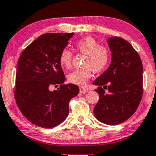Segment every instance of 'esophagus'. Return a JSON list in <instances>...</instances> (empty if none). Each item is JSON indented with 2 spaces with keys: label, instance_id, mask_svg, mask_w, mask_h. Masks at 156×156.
<instances>
[{
  "label": "esophagus",
  "instance_id": "34e87169",
  "mask_svg": "<svg viewBox=\"0 0 156 156\" xmlns=\"http://www.w3.org/2000/svg\"><path fill=\"white\" fill-rule=\"evenodd\" d=\"M89 90L87 88H86V87H80V92L81 93H87L88 92Z\"/></svg>",
  "mask_w": 156,
  "mask_h": 156
}]
</instances>
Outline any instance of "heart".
Wrapping results in <instances>:
<instances>
[{"label": "heart", "mask_w": 156, "mask_h": 156, "mask_svg": "<svg viewBox=\"0 0 156 156\" xmlns=\"http://www.w3.org/2000/svg\"><path fill=\"white\" fill-rule=\"evenodd\" d=\"M74 47L79 52L85 54L83 66L75 69L68 74V81L74 85L82 86L90 79L91 70L98 73L105 69L110 60V52L107 47L99 45V43L91 36L79 39L74 43ZM73 55L68 49L60 52L59 61L62 67L69 69L71 66Z\"/></svg>", "instance_id": "b5f03b06"}]
</instances>
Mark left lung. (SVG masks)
<instances>
[{"instance_id":"8db88e82","label":"left lung","mask_w":156,"mask_h":156,"mask_svg":"<svg viewBox=\"0 0 156 156\" xmlns=\"http://www.w3.org/2000/svg\"><path fill=\"white\" fill-rule=\"evenodd\" d=\"M108 44L112 62L93 83L98 86L95 91L99 94L93 112L99 121L115 126L132 116L140 105L143 93V66L138 52L128 41L112 36Z\"/></svg>"}]
</instances>
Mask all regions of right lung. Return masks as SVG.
Instances as JSON below:
<instances>
[{"mask_svg":"<svg viewBox=\"0 0 156 156\" xmlns=\"http://www.w3.org/2000/svg\"><path fill=\"white\" fill-rule=\"evenodd\" d=\"M71 34H45L23 50L18 60L14 98L22 114L34 125L49 129L57 126L69 115V101L77 96L79 87L64 84L59 61ZM60 87L51 91L52 86Z\"/></svg>","mask_w":156,"mask_h":156,"instance_id":"obj_1","label":"right lung"}]
</instances>
